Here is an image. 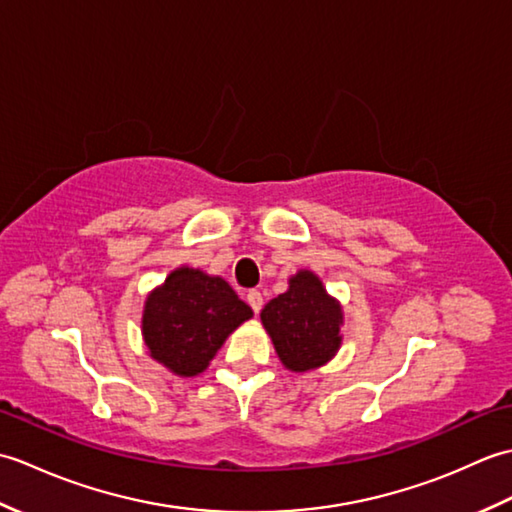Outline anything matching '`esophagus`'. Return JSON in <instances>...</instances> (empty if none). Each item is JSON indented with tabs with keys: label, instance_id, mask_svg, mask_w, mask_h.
I'll use <instances>...</instances> for the list:
<instances>
[{
	"label": "esophagus",
	"instance_id": "esophagus-1",
	"mask_svg": "<svg viewBox=\"0 0 512 512\" xmlns=\"http://www.w3.org/2000/svg\"><path fill=\"white\" fill-rule=\"evenodd\" d=\"M246 301H248V306L253 308L255 314L262 310V306H264V297H262V292H259V290H250L246 295Z\"/></svg>",
	"mask_w": 512,
	"mask_h": 512
}]
</instances>
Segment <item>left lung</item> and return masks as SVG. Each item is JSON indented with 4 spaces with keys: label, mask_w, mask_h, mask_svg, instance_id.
I'll list each match as a JSON object with an SVG mask.
<instances>
[{
    "label": "left lung",
    "mask_w": 512,
    "mask_h": 512,
    "mask_svg": "<svg viewBox=\"0 0 512 512\" xmlns=\"http://www.w3.org/2000/svg\"><path fill=\"white\" fill-rule=\"evenodd\" d=\"M259 319L288 372H314L341 350V301L332 297L321 277L308 268L297 270L288 279V290L270 299Z\"/></svg>",
    "instance_id": "8db88e82"
}]
</instances>
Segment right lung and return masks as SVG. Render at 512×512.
<instances>
[{
  "label": "right lung",
  "mask_w": 512,
  "mask_h": 512,
  "mask_svg": "<svg viewBox=\"0 0 512 512\" xmlns=\"http://www.w3.org/2000/svg\"><path fill=\"white\" fill-rule=\"evenodd\" d=\"M250 317L253 310L222 277L180 266L147 295L140 332L156 363L180 378H193Z\"/></svg>",
  "instance_id": "obj_1"
}]
</instances>
